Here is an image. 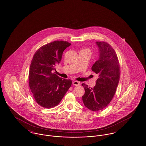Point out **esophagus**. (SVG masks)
Here are the masks:
<instances>
[{
	"label": "esophagus",
	"instance_id": "esophagus-1",
	"mask_svg": "<svg viewBox=\"0 0 146 146\" xmlns=\"http://www.w3.org/2000/svg\"><path fill=\"white\" fill-rule=\"evenodd\" d=\"M72 84L74 85V86H78L80 85V83H79V82H78V81H74L73 82H72Z\"/></svg>",
	"mask_w": 146,
	"mask_h": 146
}]
</instances>
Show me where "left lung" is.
<instances>
[{
  "label": "left lung",
  "mask_w": 146,
  "mask_h": 146,
  "mask_svg": "<svg viewBox=\"0 0 146 146\" xmlns=\"http://www.w3.org/2000/svg\"><path fill=\"white\" fill-rule=\"evenodd\" d=\"M99 58L92 66V71L98 75L96 86L88 88L82 84L85 94L82 100L85 106L92 111L106 108L113 99L120 77V68L116 53L113 47L104 42H96Z\"/></svg>",
  "instance_id": "8db88e82"
}]
</instances>
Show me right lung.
Returning <instances> with one entry per match:
<instances>
[{
	"instance_id": "obj_1",
	"label": "right lung",
	"mask_w": 146,
	"mask_h": 146,
	"mask_svg": "<svg viewBox=\"0 0 146 146\" xmlns=\"http://www.w3.org/2000/svg\"><path fill=\"white\" fill-rule=\"evenodd\" d=\"M70 45L68 42L54 41L41 47L33 55L29 74L30 88L38 104L44 108L56 106L71 86V80L53 73L63 51Z\"/></svg>"
}]
</instances>
